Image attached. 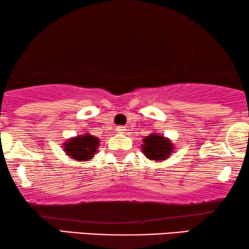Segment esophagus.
<instances>
[{
	"label": "esophagus",
	"mask_w": 249,
	"mask_h": 249,
	"mask_svg": "<svg viewBox=\"0 0 249 249\" xmlns=\"http://www.w3.org/2000/svg\"><path fill=\"white\" fill-rule=\"evenodd\" d=\"M116 130H117V132H118V133H125V131H126V130H125V127L124 126H118V127H117L116 128Z\"/></svg>",
	"instance_id": "obj_1"
}]
</instances>
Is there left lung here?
I'll return each mask as SVG.
<instances>
[{
	"mask_svg": "<svg viewBox=\"0 0 249 249\" xmlns=\"http://www.w3.org/2000/svg\"><path fill=\"white\" fill-rule=\"evenodd\" d=\"M142 149L145 157L149 160L161 161L166 160L169 155H172L174 147L170 140L164 138L162 134L152 133L143 139Z\"/></svg>",
	"mask_w": 249,
	"mask_h": 249,
	"instance_id": "8db88e82",
	"label": "left lung"
}]
</instances>
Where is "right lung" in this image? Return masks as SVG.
<instances>
[{
	"mask_svg": "<svg viewBox=\"0 0 249 249\" xmlns=\"http://www.w3.org/2000/svg\"><path fill=\"white\" fill-rule=\"evenodd\" d=\"M64 145L65 152L71 159L76 161H86L90 160L94 157L100 142H98V138L94 137L92 134H82V136L71 138Z\"/></svg>",
	"mask_w": 249,
	"mask_h": 249,
	"instance_id": "add662e5",
	"label": "right lung"
}]
</instances>
